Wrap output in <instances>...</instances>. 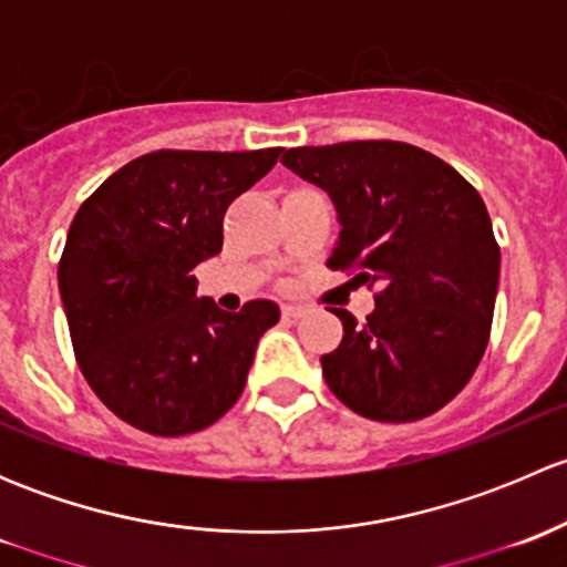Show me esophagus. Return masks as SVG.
I'll return each instance as SVG.
<instances>
[{"label": "esophagus", "mask_w": 567, "mask_h": 567, "mask_svg": "<svg viewBox=\"0 0 567 567\" xmlns=\"http://www.w3.org/2000/svg\"><path fill=\"white\" fill-rule=\"evenodd\" d=\"M307 312V307H299V305H285L282 307V318H288V320H296V318H301Z\"/></svg>", "instance_id": "34e87169"}]
</instances>
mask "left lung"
<instances>
[{
	"mask_svg": "<svg viewBox=\"0 0 567 567\" xmlns=\"http://www.w3.org/2000/svg\"><path fill=\"white\" fill-rule=\"evenodd\" d=\"M282 164L331 197L329 268L375 290L364 323L320 357L337 400L379 422H414L458 394L488 346L499 244L477 188L422 147L392 140L293 147Z\"/></svg>",
	"mask_w": 567,
	"mask_h": 567,
	"instance_id": "obj_1",
	"label": "left lung"
}]
</instances>
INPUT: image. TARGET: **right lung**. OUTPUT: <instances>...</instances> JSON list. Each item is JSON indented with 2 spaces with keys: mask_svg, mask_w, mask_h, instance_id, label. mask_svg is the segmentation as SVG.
Masks as SVG:
<instances>
[{
  "mask_svg": "<svg viewBox=\"0 0 567 567\" xmlns=\"http://www.w3.org/2000/svg\"><path fill=\"white\" fill-rule=\"evenodd\" d=\"M282 147L156 151L82 203L60 257V296L84 379L112 414L153 436L214 425L241 398L274 301L225 312L197 299L194 268L221 251L236 197Z\"/></svg>",
  "mask_w": 567,
  "mask_h": 567,
  "instance_id": "add662e5",
  "label": "right lung"
}]
</instances>
